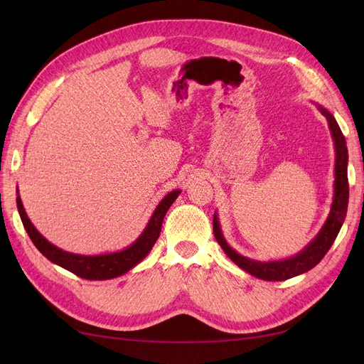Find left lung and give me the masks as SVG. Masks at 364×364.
I'll use <instances>...</instances> for the list:
<instances>
[{"label":"left lung","mask_w":364,"mask_h":364,"mask_svg":"<svg viewBox=\"0 0 364 364\" xmlns=\"http://www.w3.org/2000/svg\"><path fill=\"white\" fill-rule=\"evenodd\" d=\"M317 109L321 114L326 118L329 130H331V136L336 147V165H334V196L331 203V211H329L326 222L323 223L322 229L318 234L308 243L299 253L284 259H273V261H257L250 259L247 257L240 255V253L228 245V241L223 237L222 228L217 214H214L213 226H214V235L222 246L223 252L232 259L240 269L250 273L252 277H257L264 281H285L290 279L297 274H302L308 270H311L317 266L321 259L325 257V253L333 246L336 237L338 235V230L345 222L346 211H348V200H349V183H348V149H346V139L341 134V130L337 124L334 115L316 103Z\"/></svg>","instance_id":"left-lung-1"}]
</instances>
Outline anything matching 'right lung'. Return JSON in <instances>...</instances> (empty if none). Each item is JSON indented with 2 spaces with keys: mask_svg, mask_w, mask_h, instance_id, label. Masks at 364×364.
<instances>
[{
  "mask_svg": "<svg viewBox=\"0 0 364 364\" xmlns=\"http://www.w3.org/2000/svg\"><path fill=\"white\" fill-rule=\"evenodd\" d=\"M179 194L181 190H173L167 196H164V199L158 203L155 211H153L146 229L142 230L141 235L130 246L119 252L102 253V255H80V253L67 252L51 245L46 237L39 234V230L30 222L23 202H21L19 191L16 197V205L28 237L43 257L63 267L65 270L77 274V277L92 281H103L121 277V274L134 269L136 264H139L149 255L159 237L164 217L167 214L173 202L178 199Z\"/></svg>",
  "mask_w": 364,
  "mask_h": 364,
  "instance_id": "obj_1",
  "label": "right lung"
}]
</instances>
